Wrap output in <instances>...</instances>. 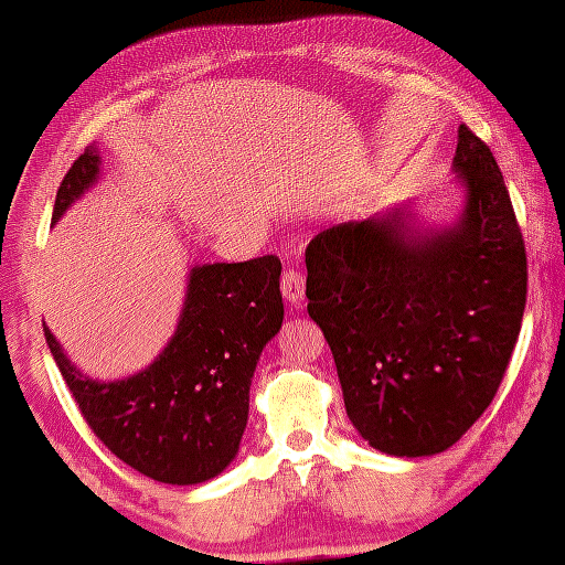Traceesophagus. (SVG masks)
<instances>
[{
	"mask_svg": "<svg viewBox=\"0 0 565 565\" xmlns=\"http://www.w3.org/2000/svg\"><path fill=\"white\" fill-rule=\"evenodd\" d=\"M282 296L285 301H288L290 309H298V306L303 303V288H306V280H303V271L296 269V267H288L282 271Z\"/></svg>",
	"mask_w": 565,
	"mask_h": 565,
	"instance_id": "1",
	"label": "esophagus"
}]
</instances>
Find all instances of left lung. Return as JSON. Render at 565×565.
Wrapping results in <instances>:
<instances>
[{"label": "left lung", "instance_id": "1", "mask_svg": "<svg viewBox=\"0 0 565 565\" xmlns=\"http://www.w3.org/2000/svg\"><path fill=\"white\" fill-rule=\"evenodd\" d=\"M456 227L414 235L403 209L327 227L306 248L309 317L322 327L345 411L372 448L431 456L495 398L526 306V248L503 172L466 125Z\"/></svg>", "mask_w": 565, "mask_h": 565}]
</instances>
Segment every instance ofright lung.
<instances>
[{
  "label": "right lung",
  "mask_w": 565,
  "mask_h": 565,
  "mask_svg": "<svg viewBox=\"0 0 565 565\" xmlns=\"http://www.w3.org/2000/svg\"><path fill=\"white\" fill-rule=\"evenodd\" d=\"M99 175L86 149L62 180L52 220ZM282 264L275 254L191 271L175 338L146 372L120 382L81 377L44 335L83 419L120 461L164 484L217 477L238 452L256 361L282 324Z\"/></svg>",
  "instance_id": "1"
}]
</instances>
